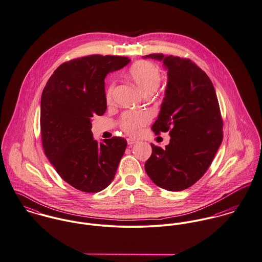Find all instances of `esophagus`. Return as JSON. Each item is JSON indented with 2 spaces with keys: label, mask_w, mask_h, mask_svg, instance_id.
<instances>
[{
  "label": "esophagus",
  "mask_w": 262,
  "mask_h": 262,
  "mask_svg": "<svg viewBox=\"0 0 262 262\" xmlns=\"http://www.w3.org/2000/svg\"><path fill=\"white\" fill-rule=\"evenodd\" d=\"M138 141L137 140H134V139H132V138H128L127 139V144L129 145H133L134 144H136Z\"/></svg>",
  "instance_id": "34e87169"
}]
</instances>
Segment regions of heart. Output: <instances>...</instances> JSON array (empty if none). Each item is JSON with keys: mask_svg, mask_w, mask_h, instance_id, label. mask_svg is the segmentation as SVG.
I'll list each match as a JSON object with an SVG mask.
<instances>
[{"mask_svg": "<svg viewBox=\"0 0 262 262\" xmlns=\"http://www.w3.org/2000/svg\"><path fill=\"white\" fill-rule=\"evenodd\" d=\"M130 79L145 94L154 92L159 88L162 80L160 69L151 62L140 60L135 62L128 69ZM115 89V82L110 81L105 89V98L111 101ZM149 115L146 112H126L119 120V125L123 132L130 136H137L142 132L143 126L149 121Z\"/></svg>", "mask_w": 262, "mask_h": 262, "instance_id": "heart-1", "label": "heart"}]
</instances>
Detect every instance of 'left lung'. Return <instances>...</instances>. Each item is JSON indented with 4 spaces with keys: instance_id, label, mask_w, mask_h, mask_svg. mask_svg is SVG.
<instances>
[{
    "instance_id": "1",
    "label": "left lung",
    "mask_w": 262,
    "mask_h": 262,
    "mask_svg": "<svg viewBox=\"0 0 262 262\" xmlns=\"http://www.w3.org/2000/svg\"><path fill=\"white\" fill-rule=\"evenodd\" d=\"M145 58L163 61L168 70L164 102L151 130L171 136L164 149L150 144L145 172L157 186L183 191L203 177L222 143L218 98L208 75L190 59L161 53Z\"/></svg>"
}]
</instances>
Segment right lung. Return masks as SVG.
Returning <instances> with one entry per match:
<instances>
[{"label":"right lung","mask_w":262,"mask_h":262,"mask_svg":"<svg viewBox=\"0 0 262 262\" xmlns=\"http://www.w3.org/2000/svg\"><path fill=\"white\" fill-rule=\"evenodd\" d=\"M130 60L89 55L62 63L41 96L40 127L44 152L59 176L75 189L96 193L113 182L126 148L123 138L98 144L91 117L106 111L104 78Z\"/></svg>","instance_id":"add662e5"}]
</instances>
